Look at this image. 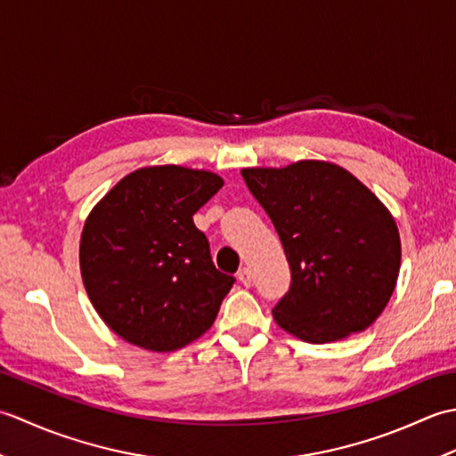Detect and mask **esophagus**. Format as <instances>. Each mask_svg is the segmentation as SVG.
<instances>
[{
    "label": "esophagus",
    "mask_w": 456,
    "mask_h": 456,
    "mask_svg": "<svg viewBox=\"0 0 456 456\" xmlns=\"http://www.w3.org/2000/svg\"><path fill=\"white\" fill-rule=\"evenodd\" d=\"M237 278H239V282L243 284V286H247V288L253 284V276H250V270L248 268H240Z\"/></svg>",
    "instance_id": "34e87169"
}]
</instances>
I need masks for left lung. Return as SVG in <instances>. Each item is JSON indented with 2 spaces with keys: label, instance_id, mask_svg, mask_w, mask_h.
<instances>
[{
  "label": "left lung",
  "instance_id": "obj_1",
  "mask_svg": "<svg viewBox=\"0 0 456 456\" xmlns=\"http://www.w3.org/2000/svg\"><path fill=\"white\" fill-rule=\"evenodd\" d=\"M268 213L292 270L276 323L305 343L361 333L390 302L402 245L384 203L351 172L323 160L286 168H243Z\"/></svg>",
  "mask_w": 456,
  "mask_h": 456
}]
</instances>
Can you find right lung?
I'll use <instances>...</instances> for the list:
<instances>
[{"instance_id":"1","label":"right lung","mask_w":456,"mask_h":456,"mask_svg":"<svg viewBox=\"0 0 456 456\" xmlns=\"http://www.w3.org/2000/svg\"><path fill=\"white\" fill-rule=\"evenodd\" d=\"M223 188L213 172L147 167L127 174L86 219L80 270L113 333L154 353L196 341L235 278L216 268L193 213Z\"/></svg>"}]
</instances>
